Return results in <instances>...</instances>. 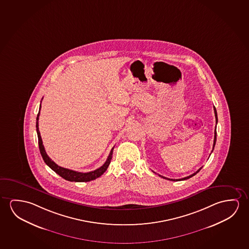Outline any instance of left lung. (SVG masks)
Listing matches in <instances>:
<instances>
[{
    "mask_svg": "<svg viewBox=\"0 0 249 249\" xmlns=\"http://www.w3.org/2000/svg\"><path fill=\"white\" fill-rule=\"evenodd\" d=\"M214 116H215V123L217 124V122H218V119H217V113H216V109H215V107H214ZM215 142H216V126H215V128H214V144H213V149L211 151V153L213 152V150H214V145H215ZM202 169L199 168L196 172H194L193 174L192 175H190V176L185 177V178H180V179H172V178H165V177L161 176V175H159V176L161 177V178H165V179L171 180V181H181V180H186L188 178H192V177L195 176L196 174L197 173V172L200 171Z\"/></svg>",
    "mask_w": 249,
    "mask_h": 249,
    "instance_id": "8db88e82",
    "label": "left lung"
}]
</instances>
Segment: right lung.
<instances>
[{
  "label": "right lung",
  "mask_w": 249,
  "mask_h": 249,
  "mask_svg": "<svg viewBox=\"0 0 249 249\" xmlns=\"http://www.w3.org/2000/svg\"><path fill=\"white\" fill-rule=\"evenodd\" d=\"M40 107H41V105L39 106V111H38V115H37V118H36V130H37V134H38L39 151H40L41 156H42L43 160L45 161L46 165H48L52 170H53L54 172L58 174L59 176L62 177L63 178L71 181V182H89V181L96 179L97 178H99L100 176H102L104 172H106L108 165L110 164L114 147L111 150L110 153H109L106 162L100 168L96 169L95 171H92V172H76V171H72V170H70V169L64 168V167H61V166H58L46 154V150H45V147L43 145L42 139H41L40 133H39V130H38V116H39V113H40Z\"/></svg>",
  "instance_id": "1"
}]
</instances>
